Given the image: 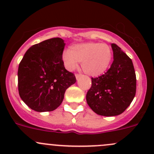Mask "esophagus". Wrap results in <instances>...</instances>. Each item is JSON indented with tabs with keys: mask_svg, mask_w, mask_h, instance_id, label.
Instances as JSON below:
<instances>
[{
	"mask_svg": "<svg viewBox=\"0 0 154 154\" xmlns=\"http://www.w3.org/2000/svg\"><path fill=\"white\" fill-rule=\"evenodd\" d=\"M75 77H76V79H77V80H79V78L81 77V74H76Z\"/></svg>",
	"mask_w": 154,
	"mask_h": 154,
	"instance_id": "34e87169",
	"label": "esophagus"
}]
</instances>
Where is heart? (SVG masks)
<instances>
[{
	"label": "heart",
	"mask_w": 154,
	"mask_h": 154,
	"mask_svg": "<svg viewBox=\"0 0 154 154\" xmlns=\"http://www.w3.org/2000/svg\"><path fill=\"white\" fill-rule=\"evenodd\" d=\"M112 57V50L108 44L95 42L72 45L61 56L68 71L75 70L78 67V62H81L82 71L92 77L104 74L109 68Z\"/></svg>",
	"instance_id": "heart-1"
}]
</instances>
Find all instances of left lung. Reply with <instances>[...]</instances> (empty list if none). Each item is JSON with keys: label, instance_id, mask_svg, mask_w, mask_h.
I'll list each match as a JSON object with an SVG mask.
<instances>
[{"label": "left lung", "instance_id": "left-lung-1", "mask_svg": "<svg viewBox=\"0 0 154 154\" xmlns=\"http://www.w3.org/2000/svg\"><path fill=\"white\" fill-rule=\"evenodd\" d=\"M114 61L105 74L91 78L86 101L94 112L114 116L125 111L134 100L137 79L132 60L121 48L111 43Z\"/></svg>", "mask_w": 154, "mask_h": 154}]
</instances>
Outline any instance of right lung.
I'll list each match as a JSON object with an SVG mask.
<instances>
[{
    "label": "right lung",
    "mask_w": 154,
    "mask_h": 154,
    "mask_svg": "<svg viewBox=\"0 0 154 154\" xmlns=\"http://www.w3.org/2000/svg\"><path fill=\"white\" fill-rule=\"evenodd\" d=\"M65 45L60 38L33 45L19 64V94L34 111L55 110L62 103L66 90L76 82L74 74L65 69L61 59Z\"/></svg>",
    "instance_id": "obj_1"
}]
</instances>
